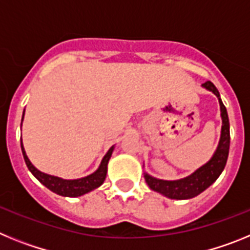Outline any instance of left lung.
Wrapping results in <instances>:
<instances>
[{"instance_id": "1", "label": "left lung", "mask_w": 250, "mask_h": 250, "mask_svg": "<svg viewBox=\"0 0 250 250\" xmlns=\"http://www.w3.org/2000/svg\"><path fill=\"white\" fill-rule=\"evenodd\" d=\"M203 87L215 95L220 105V116H222V131H220L219 144L216 146L215 152L211 159L205 163L203 167L196 169L193 174L185 176L179 180H163V179L154 178L147 173H144V178L146 184L151 190L160 193L161 195L167 196L169 199L185 200L191 199L194 196L199 195L200 193L210 187L216 179L219 178L222 171L224 170L227 159L229 154V145H230V132H229V118L228 112L225 109L224 104L220 99V94L213 83L207 81L203 83Z\"/></svg>"}]
</instances>
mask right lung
I'll use <instances>...</instances> for the list:
<instances>
[{"label": "right lung", "mask_w": 250, "mask_h": 250, "mask_svg": "<svg viewBox=\"0 0 250 250\" xmlns=\"http://www.w3.org/2000/svg\"><path fill=\"white\" fill-rule=\"evenodd\" d=\"M25 115V111H23ZM23 115H22V121H23ZM22 125V124H21ZM115 145H112L109 149V151L106 152L105 156L101 160L100 165L96 169V171H94L92 174L87 176H83L80 179H62L59 178V176L50 175V174L42 173L40 171L37 167H35L32 165V163L30 161L28 156L26 155L25 147L22 144L21 139V149L22 154H23V159H25V163L27 165L28 170H30L32 175L39 180L42 185H45L47 189H50L51 191L59 194L61 196H68V198H76V196H81L83 194H87L90 191H92L94 189L100 187L104 182H105L106 174H107V164H109V160L111 158V154L114 151Z\"/></svg>", "instance_id": "1"}]
</instances>
